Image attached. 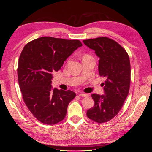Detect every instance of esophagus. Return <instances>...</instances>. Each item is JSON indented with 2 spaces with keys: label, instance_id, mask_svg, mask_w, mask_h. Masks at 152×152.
Wrapping results in <instances>:
<instances>
[{
  "label": "esophagus",
  "instance_id": "esophagus-1",
  "mask_svg": "<svg viewBox=\"0 0 152 152\" xmlns=\"http://www.w3.org/2000/svg\"><path fill=\"white\" fill-rule=\"evenodd\" d=\"M79 96H81V97H87L89 95L87 94H85V93H80L79 94Z\"/></svg>",
  "mask_w": 152,
  "mask_h": 152
}]
</instances>
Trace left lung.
Listing matches in <instances>:
<instances>
[{"instance_id": "obj_1", "label": "left lung", "mask_w": 152, "mask_h": 152, "mask_svg": "<svg viewBox=\"0 0 152 152\" xmlns=\"http://www.w3.org/2000/svg\"><path fill=\"white\" fill-rule=\"evenodd\" d=\"M94 50L99 58L100 76L107 80L103 83L104 94H92L94 107L87 111V116L98 123L108 122L120 111L127 97L131 82L130 60L126 50L108 37L83 40Z\"/></svg>"}]
</instances>
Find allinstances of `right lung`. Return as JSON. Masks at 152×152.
I'll return each instance as SVG.
<instances>
[{
	"instance_id": "1",
	"label": "right lung",
	"mask_w": 152,
	"mask_h": 152,
	"mask_svg": "<svg viewBox=\"0 0 152 152\" xmlns=\"http://www.w3.org/2000/svg\"><path fill=\"white\" fill-rule=\"evenodd\" d=\"M82 45L79 40L43 37L27 44L18 61V78L26 107L39 121L52 125L63 120L76 94L53 88V73Z\"/></svg>"
}]
</instances>
